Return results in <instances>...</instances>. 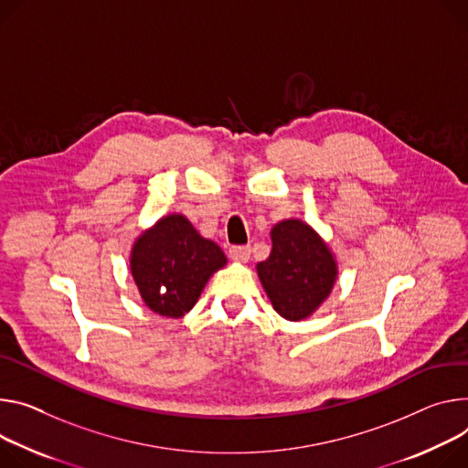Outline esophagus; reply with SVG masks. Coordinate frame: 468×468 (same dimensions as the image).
<instances>
[{
    "mask_svg": "<svg viewBox=\"0 0 468 468\" xmlns=\"http://www.w3.org/2000/svg\"><path fill=\"white\" fill-rule=\"evenodd\" d=\"M250 253H251L250 246H231L229 248V258L239 263H246L250 260Z\"/></svg>",
    "mask_w": 468,
    "mask_h": 468,
    "instance_id": "34e87169",
    "label": "esophagus"
}]
</instances>
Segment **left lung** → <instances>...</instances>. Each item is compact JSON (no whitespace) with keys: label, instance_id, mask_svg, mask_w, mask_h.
I'll list each match as a JSON object with an SVG mask.
<instances>
[{"label":"left lung","instance_id":"left-lung-1","mask_svg":"<svg viewBox=\"0 0 468 468\" xmlns=\"http://www.w3.org/2000/svg\"><path fill=\"white\" fill-rule=\"evenodd\" d=\"M272 250L256 265L272 308L287 321H304L330 296L337 261L328 242L304 220L287 218L271 229Z\"/></svg>","mask_w":468,"mask_h":468}]
</instances>
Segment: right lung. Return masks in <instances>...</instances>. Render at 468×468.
<instances>
[{
  "instance_id": "1",
  "label": "right lung",
  "mask_w": 468,
  "mask_h": 468,
  "mask_svg": "<svg viewBox=\"0 0 468 468\" xmlns=\"http://www.w3.org/2000/svg\"><path fill=\"white\" fill-rule=\"evenodd\" d=\"M228 265L222 248L199 235L179 212L144 229L133 248L129 267L144 304L156 315L181 319L197 303L207 282Z\"/></svg>"
}]
</instances>
